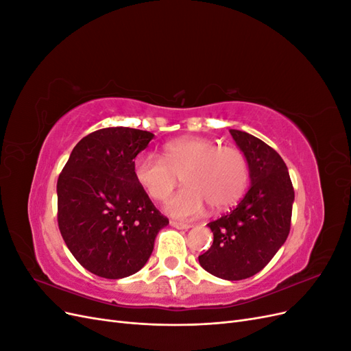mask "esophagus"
I'll return each mask as SVG.
<instances>
[{"mask_svg":"<svg viewBox=\"0 0 351 351\" xmlns=\"http://www.w3.org/2000/svg\"><path fill=\"white\" fill-rule=\"evenodd\" d=\"M171 226L176 228H180V230H187L192 227V224H186V222H178V221H171Z\"/></svg>","mask_w":351,"mask_h":351,"instance_id":"esophagus-1","label":"esophagus"}]
</instances>
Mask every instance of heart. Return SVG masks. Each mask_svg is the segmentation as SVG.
I'll list each match as a JSON object with an SVG mask.
<instances>
[{"instance_id":"obj_1","label":"heart","mask_w":351,"mask_h":351,"mask_svg":"<svg viewBox=\"0 0 351 351\" xmlns=\"http://www.w3.org/2000/svg\"><path fill=\"white\" fill-rule=\"evenodd\" d=\"M136 182L154 200L173 193L180 176L186 183L168 200L167 210L177 218H195L205 210H224L244 195L250 169L246 155L236 146H219L205 137L168 142L162 155L142 152L134 158Z\"/></svg>"}]
</instances>
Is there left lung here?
Masks as SVG:
<instances>
[{"label": "left lung", "instance_id": "left-lung-1", "mask_svg": "<svg viewBox=\"0 0 351 351\" xmlns=\"http://www.w3.org/2000/svg\"><path fill=\"white\" fill-rule=\"evenodd\" d=\"M230 133L247 158L252 186L234 209L209 222L214 243L199 263L218 278L239 281L267 267L289 237L294 189L277 151L246 132Z\"/></svg>", "mask_w": 351, "mask_h": 351}]
</instances>
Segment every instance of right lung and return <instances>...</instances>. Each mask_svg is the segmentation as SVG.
<instances>
[{
    "label": "right lung",
    "mask_w": 351,
    "mask_h": 351,
    "mask_svg": "<svg viewBox=\"0 0 351 351\" xmlns=\"http://www.w3.org/2000/svg\"><path fill=\"white\" fill-rule=\"evenodd\" d=\"M151 132L107 127L74 146L57 182L58 228L84 269L119 280L145 267L168 224L136 182L133 159Z\"/></svg>",
    "instance_id": "add662e5"
}]
</instances>
